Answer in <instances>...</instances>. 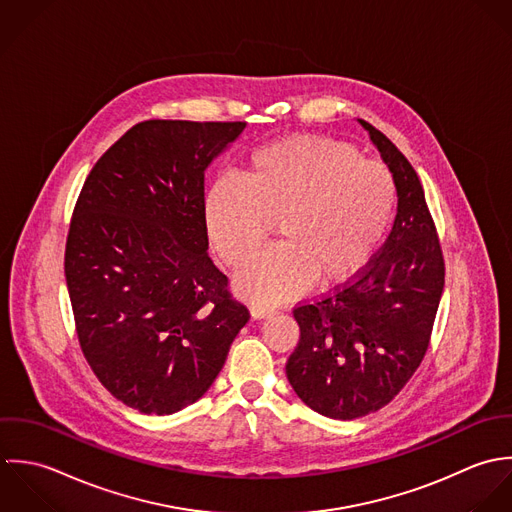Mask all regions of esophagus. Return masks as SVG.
<instances>
[{
    "mask_svg": "<svg viewBox=\"0 0 512 512\" xmlns=\"http://www.w3.org/2000/svg\"><path fill=\"white\" fill-rule=\"evenodd\" d=\"M273 314H275V308L263 307V305H253L251 307L253 318H267V316H273Z\"/></svg>",
    "mask_w": 512,
    "mask_h": 512,
    "instance_id": "34e87169",
    "label": "esophagus"
}]
</instances>
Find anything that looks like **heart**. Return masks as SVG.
Listing matches in <instances>:
<instances>
[{
	"label": "heart",
	"mask_w": 512,
	"mask_h": 512,
	"mask_svg": "<svg viewBox=\"0 0 512 512\" xmlns=\"http://www.w3.org/2000/svg\"><path fill=\"white\" fill-rule=\"evenodd\" d=\"M396 204L388 166L350 144L293 136L255 150L239 182L219 178L204 198L207 237L225 265H245L279 221L281 245L237 275L251 301L273 305L312 281L352 279L380 247Z\"/></svg>",
	"instance_id": "1"
}]
</instances>
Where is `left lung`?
<instances>
[{"mask_svg":"<svg viewBox=\"0 0 512 512\" xmlns=\"http://www.w3.org/2000/svg\"><path fill=\"white\" fill-rule=\"evenodd\" d=\"M394 174L398 215L366 265L344 287L297 305L301 328L287 378L308 408L356 419L388 406L419 368L445 285V261L421 182L396 144L360 120Z\"/></svg>","mask_w":512,"mask_h":512,"instance_id":"1","label":"left lung"}]
</instances>
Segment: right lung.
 <instances>
[{
  "label": "right lung",
  "instance_id": "obj_1",
  "mask_svg": "<svg viewBox=\"0 0 512 512\" xmlns=\"http://www.w3.org/2000/svg\"><path fill=\"white\" fill-rule=\"evenodd\" d=\"M245 122L144 120L93 166L73 209L65 277L81 350L128 408L200 400L249 310L207 255L205 168Z\"/></svg>",
  "mask_w": 512,
  "mask_h": 512
}]
</instances>
